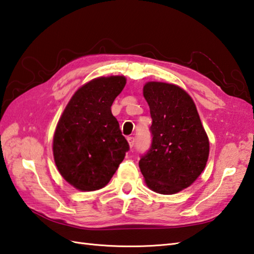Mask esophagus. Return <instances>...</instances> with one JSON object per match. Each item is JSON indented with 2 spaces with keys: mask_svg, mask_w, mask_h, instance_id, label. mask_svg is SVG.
<instances>
[{
  "mask_svg": "<svg viewBox=\"0 0 254 254\" xmlns=\"http://www.w3.org/2000/svg\"><path fill=\"white\" fill-rule=\"evenodd\" d=\"M127 140H128L129 146H130V148H132L134 146V142H136V140H134V138L133 137H128Z\"/></svg>",
  "mask_w": 254,
  "mask_h": 254,
  "instance_id": "1",
  "label": "esophagus"
}]
</instances>
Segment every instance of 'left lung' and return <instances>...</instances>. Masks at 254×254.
Wrapping results in <instances>:
<instances>
[{
  "mask_svg": "<svg viewBox=\"0 0 254 254\" xmlns=\"http://www.w3.org/2000/svg\"><path fill=\"white\" fill-rule=\"evenodd\" d=\"M143 96L152 118V141L139 168L149 189L175 194L189 188L204 171L208 137L193 100L180 86L148 82Z\"/></svg>",
  "mask_w": 254,
  "mask_h": 254,
  "instance_id": "8db88e82",
  "label": "left lung"
}]
</instances>
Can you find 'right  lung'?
Here are the masks:
<instances>
[{
    "label": "right lung",
    "mask_w": 254,
    "mask_h": 254,
    "mask_svg": "<svg viewBox=\"0 0 254 254\" xmlns=\"http://www.w3.org/2000/svg\"><path fill=\"white\" fill-rule=\"evenodd\" d=\"M125 84V76L97 77L80 87L62 113L54 158L62 178L77 190L104 188L129 150L111 110Z\"/></svg>",
    "instance_id": "add662e5"
}]
</instances>
